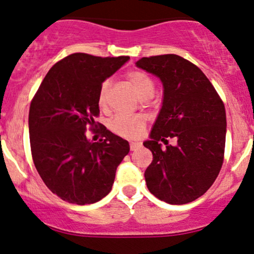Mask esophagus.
<instances>
[{
	"mask_svg": "<svg viewBox=\"0 0 254 254\" xmlns=\"http://www.w3.org/2000/svg\"><path fill=\"white\" fill-rule=\"evenodd\" d=\"M139 148H141V143H138V142H130V149L132 151L139 149Z\"/></svg>",
	"mask_w": 254,
	"mask_h": 254,
	"instance_id": "obj_1",
	"label": "esophagus"
}]
</instances>
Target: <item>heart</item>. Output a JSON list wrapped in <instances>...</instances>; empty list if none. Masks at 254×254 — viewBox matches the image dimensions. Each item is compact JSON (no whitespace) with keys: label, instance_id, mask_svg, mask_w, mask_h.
<instances>
[{"label":"heart","instance_id":"b5f03b06","mask_svg":"<svg viewBox=\"0 0 254 254\" xmlns=\"http://www.w3.org/2000/svg\"><path fill=\"white\" fill-rule=\"evenodd\" d=\"M127 78L131 83L133 84L139 98L142 100H147L153 97L154 90H155V84L151 80L150 76L143 71L133 70L127 74ZM110 88V81H104L101 84L100 90H99L98 101L100 106H103L106 101V95ZM145 121L141 116H116L112 121L110 122V127L113 132H116L119 136L127 137V138H133V137L139 136L144 129Z\"/></svg>","mask_w":254,"mask_h":254}]
</instances>
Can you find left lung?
Wrapping results in <instances>:
<instances>
[{"instance_id":"1","label":"left lung","mask_w":254,"mask_h":254,"mask_svg":"<svg viewBox=\"0 0 254 254\" xmlns=\"http://www.w3.org/2000/svg\"><path fill=\"white\" fill-rule=\"evenodd\" d=\"M136 66L159 77L164 87L161 109L143 142L153 153L144 172L147 188L168 204L190 203L209 190L222 167L224 105L203 71L178 55L143 57ZM167 138L177 144L168 145Z\"/></svg>"}]
</instances>
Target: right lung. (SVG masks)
Returning <instances> with one entry per match:
<instances>
[{
	"label": "right lung",
	"mask_w": 254,
	"mask_h": 254,
	"mask_svg": "<svg viewBox=\"0 0 254 254\" xmlns=\"http://www.w3.org/2000/svg\"><path fill=\"white\" fill-rule=\"evenodd\" d=\"M129 60L69 55L49 70L32 100L28 130L34 166L63 200L84 205L103 199L129 153V142L105 127L104 139L93 142L86 136L100 113L101 84Z\"/></svg>",
	"instance_id": "right-lung-1"
}]
</instances>
